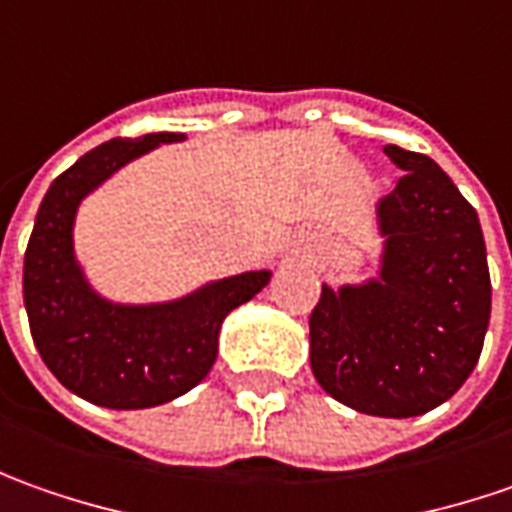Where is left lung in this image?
I'll return each instance as SVG.
<instances>
[{
    "mask_svg": "<svg viewBox=\"0 0 512 512\" xmlns=\"http://www.w3.org/2000/svg\"><path fill=\"white\" fill-rule=\"evenodd\" d=\"M402 178L377 206L379 277L328 289L311 311V371L323 391L371 416L428 414L476 368L490 323L479 215L422 152L388 144Z\"/></svg>",
    "mask_w": 512,
    "mask_h": 512,
    "instance_id": "1",
    "label": "left lung"
}]
</instances>
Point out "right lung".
Here are the masks:
<instances>
[{
    "label": "right lung",
    "mask_w": 512,
    "mask_h": 512,
    "mask_svg": "<svg viewBox=\"0 0 512 512\" xmlns=\"http://www.w3.org/2000/svg\"><path fill=\"white\" fill-rule=\"evenodd\" d=\"M172 141L184 133L113 138L81 155L50 184L27 243L22 291L33 343L67 391L101 408H152L195 388L218 357L226 314L272 277L243 272L152 306L110 303L90 289L73 255L79 203L115 169Z\"/></svg>",
    "instance_id": "right-lung-1"
}]
</instances>
